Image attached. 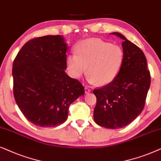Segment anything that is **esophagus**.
Wrapping results in <instances>:
<instances>
[{"label": "esophagus", "instance_id": "esophagus-1", "mask_svg": "<svg viewBox=\"0 0 161 161\" xmlns=\"http://www.w3.org/2000/svg\"><path fill=\"white\" fill-rule=\"evenodd\" d=\"M85 93H90V92H91V89H90L88 87L86 86L85 87Z\"/></svg>", "mask_w": 161, "mask_h": 161}]
</instances>
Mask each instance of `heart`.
<instances>
[{
    "label": "heart",
    "instance_id": "1",
    "mask_svg": "<svg viewBox=\"0 0 161 161\" xmlns=\"http://www.w3.org/2000/svg\"><path fill=\"white\" fill-rule=\"evenodd\" d=\"M124 61V52L119 45L89 39L77 45L76 53L68 55L67 66L74 78L79 79L87 72L89 82L105 85L117 78Z\"/></svg>",
    "mask_w": 161,
    "mask_h": 161
}]
</instances>
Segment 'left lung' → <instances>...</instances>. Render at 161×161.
<instances>
[{"label":"left lung","mask_w":161,"mask_h":161,"mask_svg":"<svg viewBox=\"0 0 161 161\" xmlns=\"http://www.w3.org/2000/svg\"><path fill=\"white\" fill-rule=\"evenodd\" d=\"M113 34L124 40L123 67L113 82L93 90L96 97L93 119L103 127L119 129L131 123L142 112L151 76L141 49L121 34Z\"/></svg>","instance_id":"1"}]
</instances>
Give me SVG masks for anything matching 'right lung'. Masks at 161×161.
<instances>
[{
    "label": "right lung",
    "instance_id": "1",
    "mask_svg": "<svg viewBox=\"0 0 161 161\" xmlns=\"http://www.w3.org/2000/svg\"><path fill=\"white\" fill-rule=\"evenodd\" d=\"M68 46L60 35L35 37L22 47L12 65L13 93L25 117L41 127L66 121L70 104L85 94V87L70 78Z\"/></svg>",
    "mask_w": 161,
    "mask_h": 161
}]
</instances>
